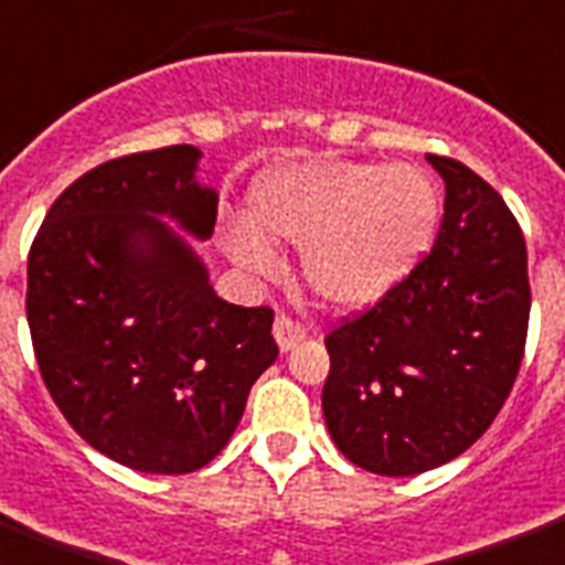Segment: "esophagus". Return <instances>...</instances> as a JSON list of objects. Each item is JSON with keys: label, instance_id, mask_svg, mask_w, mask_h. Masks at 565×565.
<instances>
[{"label": "esophagus", "instance_id": "esophagus-1", "mask_svg": "<svg viewBox=\"0 0 565 565\" xmlns=\"http://www.w3.org/2000/svg\"><path fill=\"white\" fill-rule=\"evenodd\" d=\"M273 334H275V340H278V347H281V352L296 350L301 340L308 338V331H305V326H299V322L292 320V317H287V313H278V317H275Z\"/></svg>", "mask_w": 565, "mask_h": 565}]
</instances>
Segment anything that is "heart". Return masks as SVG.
Returning a JSON list of instances; mask_svg holds the SVG:
<instances>
[{
    "instance_id": "obj_1",
    "label": "heart",
    "mask_w": 565,
    "mask_h": 565,
    "mask_svg": "<svg viewBox=\"0 0 565 565\" xmlns=\"http://www.w3.org/2000/svg\"><path fill=\"white\" fill-rule=\"evenodd\" d=\"M252 225L227 231L248 273H273L266 239L301 245V275L334 308H364L424 257L438 225V192L408 162L308 159L266 174L248 195Z\"/></svg>"
}]
</instances>
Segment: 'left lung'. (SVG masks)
<instances>
[{
	"label": "left lung",
	"instance_id": "obj_1",
	"mask_svg": "<svg viewBox=\"0 0 565 565\" xmlns=\"http://www.w3.org/2000/svg\"><path fill=\"white\" fill-rule=\"evenodd\" d=\"M445 180L436 245L370 311L329 331L322 415L364 471L415 477L483 436L519 376L531 317L522 227L471 168Z\"/></svg>",
	"mask_w": 565,
	"mask_h": 565
}]
</instances>
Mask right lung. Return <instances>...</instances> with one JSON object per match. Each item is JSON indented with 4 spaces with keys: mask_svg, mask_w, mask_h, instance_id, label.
I'll use <instances>...</instances> for the list:
<instances>
[{
    "mask_svg": "<svg viewBox=\"0 0 565 565\" xmlns=\"http://www.w3.org/2000/svg\"><path fill=\"white\" fill-rule=\"evenodd\" d=\"M192 145L109 159L50 206L29 252L25 317L43 385L94 450L189 473L231 441L275 359L273 308L218 299L186 234L210 239L215 189Z\"/></svg>",
    "mask_w": 565,
    "mask_h": 565,
    "instance_id": "obj_1",
    "label": "right lung"
}]
</instances>
